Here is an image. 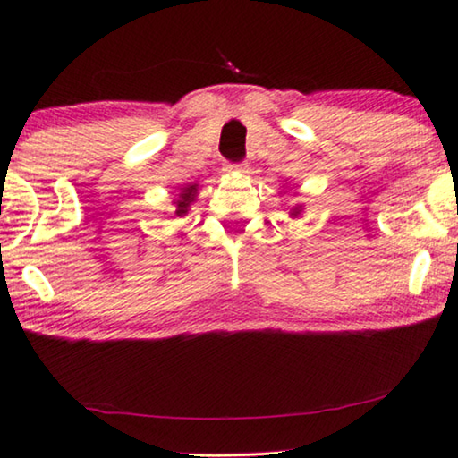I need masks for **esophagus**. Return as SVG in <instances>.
<instances>
[{"label":"esophagus","mask_w":458,"mask_h":458,"mask_svg":"<svg viewBox=\"0 0 458 458\" xmlns=\"http://www.w3.org/2000/svg\"><path fill=\"white\" fill-rule=\"evenodd\" d=\"M247 162H228L226 170L228 173H247Z\"/></svg>","instance_id":"esophagus-1"}]
</instances>
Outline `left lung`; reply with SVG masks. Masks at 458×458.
<instances>
[{
	"instance_id": "1",
	"label": "left lung",
	"mask_w": 458,
	"mask_h": 458,
	"mask_svg": "<svg viewBox=\"0 0 458 458\" xmlns=\"http://www.w3.org/2000/svg\"><path fill=\"white\" fill-rule=\"evenodd\" d=\"M296 214H298V211H294V216H296Z\"/></svg>"
}]
</instances>
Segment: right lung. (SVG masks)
<instances>
[{"instance_id": "add662e5", "label": "right lung", "mask_w": 458, "mask_h": 458, "mask_svg": "<svg viewBox=\"0 0 458 458\" xmlns=\"http://www.w3.org/2000/svg\"><path fill=\"white\" fill-rule=\"evenodd\" d=\"M195 185H189L187 189H182V193H181V199L176 201V216H185L187 214V208H189V203L195 199Z\"/></svg>"}]
</instances>
